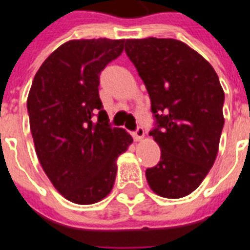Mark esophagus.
Instances as JSON below:
<instances>
[{"instance_id":"34e87169","label":"esophagus","mask_w":250,"mask_h":250,"mask_svg":"<svg viewBox=\"0 0 250 250\" xmlns=\"http://www.w3.org/2000/svg\"><path fill=\"white\" fill-rule=\"evenodd\" d=\"M132 135H134V139H135L137 142H141L143 138H145V130H143V127H141V125H139Z\"/></svg>"}]
</instances>
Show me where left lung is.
Returning a JSON list of instances; mask_svg holds the SVG:
<instances>
[{
	"label": "left lung",
	"mask_w": 250,
	"mask_h": 250,
	"mask_svg": "<svg viewBox=\"0 0 250 250\" xmlns=\"http://www.w3.org/2000/svg\"><path fill=\"white\" fill-rule=\"evenodd\" d=\"M125 52L151 101L157 125L150 135L161 161L146 170L154 193L184 198L214 165L222 134L225 93L214 67L176 39H127Z\"/></svg>",
	"instance_id": "obj_1"
}]
</instances>
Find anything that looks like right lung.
<instances>
[{"mask_svg":"<svg viewBox=\"0 0 250 250\" xmlns=\"http://www.w3.org/2000/svg\"><path fill=\"white\" fill-rule=\"evenodd\" d=\"M123 44L105 38L66 42L40 66L28 95L40 165L73 203H97L112 191L116 160L132 143L125 130L108 125L99 96L100 73Z\"/></svg>","mask_w":250,"mask_h":250,"instance_id":"obj_1","label":"right lung"}]
</instances>
